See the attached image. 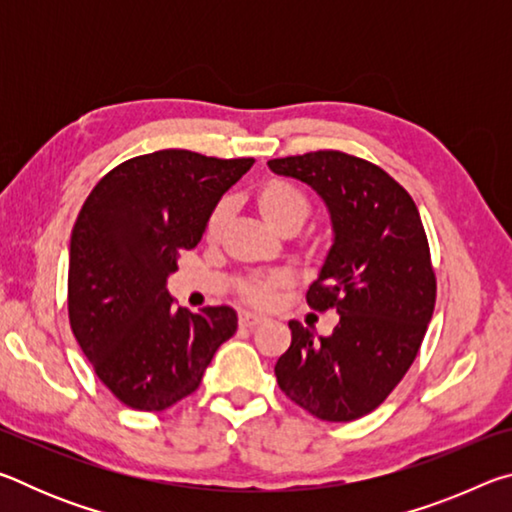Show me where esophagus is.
Listing matches in <instances>:
<instances>
[{
  "label": "esophagus",
  "mask_w": 512,
  "mask_h": 512,
  "mask_svg": "<svg viewBox=\"0 0 512 512\" xmlns=\"http://www.w3.org/2000/svg\"><path fill=\"white\" fill-rule=\"evenodd\" d=\"M264 316H257V314H250V311H241L239 314V325L246 327V329H255L264 323Z\"/></svg>",
  "instance_id": "obj_1"
}]
</instances>
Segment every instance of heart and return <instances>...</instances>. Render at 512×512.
Here are the masks:
<instances>
[{"instance_id":"obj_1","label":"heart","mask_w":512,"mask_h":512,"mask_svg":"<svg viewBox=\"0 0 512 512\" xmlns=\"http://www.w3.org/2000/svg\"><path fill=\"white\" fill-rule=\"evenodd\" d=\"M253 203L268 228L280 232V235H293L311 212L307 194L284 178L262 180L253 194ZM225 221H228V205L216 203L205 219V239H219ZM284 287H287L284 275H253L239 277L235 282V293L248 305L268 307Z\"/></svg>"}]
</instances>
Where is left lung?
<instances>
[{
	"label": "left lung",
	"mask_w": 512,
	"mask_h": 512,
	"mask_svg": "<svg viewBox=\"0 0 512 512\" xmlns=\"http://www.w3.org/2000/svg\"><path fill=\"white\" fill-rule=\"evenodd\" d=\"M323 198L334 244L307 291L339 325L314 339L291 320V345L275 363L282 393L327 422L363 418L393 393L420 352L436 305V273L409 192L368 160L314 151L268 160Z\"/></svg>",
	"instance_id": "obj_1"
}]
</instances>
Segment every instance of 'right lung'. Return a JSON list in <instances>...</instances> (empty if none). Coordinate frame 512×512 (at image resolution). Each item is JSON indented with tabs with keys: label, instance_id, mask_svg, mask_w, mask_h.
<instances>
[{
	"label": "right lung",
	"instance_id": "add662e5",
	"mask_svg": "<svg viewBox=\"0 0 512 512\" xmlns=\"http://www.w3.org/2000/svg\"><path fill=\"white\" fill-rule=\"evenodd\" d=\"M253 162L164 149L117 164L85 198L69 244V325L121 404L164 411L192 395L237 332L235 309L176 307L167 277Z\"/></svg>",
	"mask_w": 512,
	"mask_h": 512
}]
</instances>
